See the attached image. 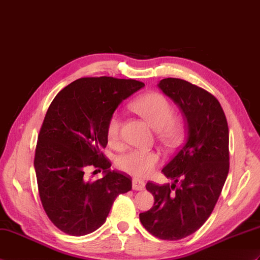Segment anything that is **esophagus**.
I'll use <instances>...</instances> for the list:
<instances>
[{
	"label": "esophagus",
	"mask_w": 260,
	"mask_h": 260,
	"mask_svg": "<svg viewBox=\"0 0 260 260\" xmlns=\"http://www.w3.org/2000/svg\"><path fill=\"white\" fill-rule=\"evenodd\" d=\"M144 188H145V183L142 179H138V178L133 179V189L143 190Z\"/></svg>",
	"instance_id": "34e87169"
}]
</instances>
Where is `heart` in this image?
<instances>
[{
    "mask_svg": "<svg viewBox=\"0 0 260 260\" xmlns=\"http://www.w3.org/2000/svg\"><path fill=\"white\" fill-rule=\"evenodd\" d=\"M131 108L157 131L162 143L174 144L182 137L183 124L179 119L173 117L174 108L161 94L147 93L142 95L132 103ZM120 125L122 122L119 114L114 113L106 126V136L111 145H117L120 141ZM158 161L159 156L157 153L133 149L120 156L118 167L132 176L146 177L153 173Z\"/></svg>",
    "mask_w": 260,
    "mask_h": 260,
    "instance_id": "b5f03b06",
    "label": "heart"
}]
</instances>
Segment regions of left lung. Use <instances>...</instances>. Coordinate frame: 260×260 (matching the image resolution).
<instances>
[{
    "instance_id": "1",
    "label": "left lung",
    "mask_w": 260,
    "mask_h": 260,
    "mask_svg": "<svg viewBox=\"0 0 260 260\" xmlns=\"http://www.w3.org/2000/svg\"><path fill=\"white\" fill-rule=\"evenodd\" d=\"M157 86L182 111L187 135L161 170L172 185L146 184L155 202L140 219L153 236L178 240L198 231L218 201L229 171V132L219 102L207 90L172 77Z\"/></svg>"
}]
</instances>
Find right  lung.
I'll return each mask as SVG.
<instances>
[{"instance_id": "add662e5", "label": "right lung", "mask_w": 260, "mask_h": 260, "mask_svg": "<svg viewBox=\"0 0 260 260\" xmlns=\"http://www.w3.org/2000/svg\"><path fill=\"white\" fill-rule=\"evenodd\" d=\"M144 86L135 80L84 77L64 87L48 107L34 168L45 213L65 234L95 232L105 222L115 198L132 189V178L111 171V161L101 150L107 145L108 119L120 103ZM88 167L103 169L105 176L88 179Z\"/></svg>"}]
</instances>
